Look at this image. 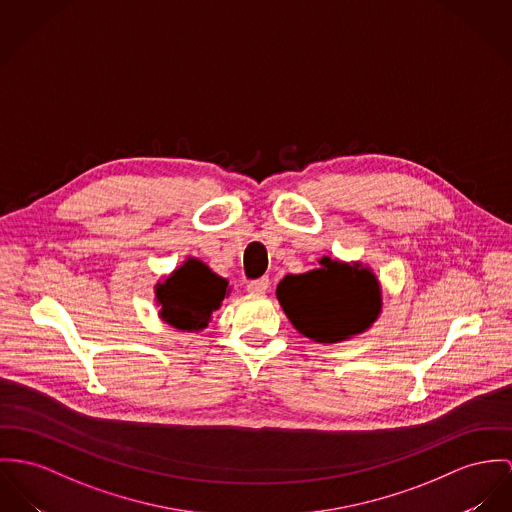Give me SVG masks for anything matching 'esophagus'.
Masks as SVG:
<instances>
[{"instance_id":"esophagus-1","label":"esophagus","mask_w":512,"mask_h":512,"mask_svg":"<svg viewBox=\"0 0 512 512\" xmlns=\"http://www.w3.org/2000/svg\"><path fill=\"white\" fill-rule=\"evenodd\" d=\"M247 290L251 294H265L269 290V278H257L247 284Z\"/></svg>"}]
</instances>
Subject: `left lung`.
<instances>
[{"mask_svg":"<svg viewBox=\"0 0 512 512\" xmlns=\"http://www.w3.org/2000/svg\"><path fill=\"white\" fill-rule=\"evenodd\" d=\"M276 298L292 325L315 343L347 341L382 312V288L370 267L329 257L304 275L284 276Z\"/></svg>","mask_w":512,"mask_h":512,"instance_id":"1","label":"left lung"}]
</instances>
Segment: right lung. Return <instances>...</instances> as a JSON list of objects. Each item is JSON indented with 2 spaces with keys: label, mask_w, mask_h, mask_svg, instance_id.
Returning a JSON list of instances; mask_svg holds the SVG:
<instances>
[{
  "label": "right lung",
  "mask_w": 512,
  "mask_h": 512,
  "mask_svg": "<svg viewBox=\"0 0 512 512\" xmlns=\"http://www.w3.org/2000/svg\"><path fill=\"white\" fill-rule=\"evenodd\" d=\"M228 280L212 273L200 259H187L156 284L159 317L181 331H200L228 294Z\"/></svg>",
  "instance_id": "1"
}]
</instances>
